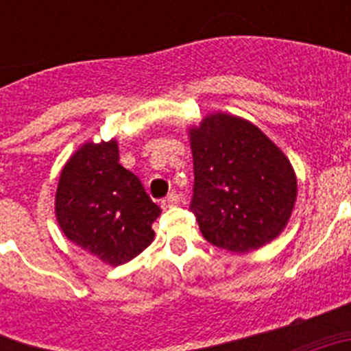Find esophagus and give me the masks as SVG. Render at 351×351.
<instances>
[{"instance_id":"obj_1","label":"esophagus","mask_w":351,"mask_h":351,"mask_svg":"<svg viewBox=\"0 0 351 351\" xmlns=\"http://www.w3.org/2000/svg\"><path fill=\"white\" fill-rule=\"evenodd\" d=\"M178 204H179V195L178 193H169L165 198H163V200H161L160 206L163 207V209H169V207L178 206Z\"/></svg>"}]
</instances>
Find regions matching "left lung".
Listing matches in <instances>:
<instances>
[{
    "mask_svg": "<svg viewBox=\"0 0 351 351\" xmlns=\"http://www.w3.org/2000/svg\"><path fill=\"white\" fill-rule=\"evenodd\" d=\"M193 198L190 209L214 246L247 253L283 232L297 198L290 161L243 117L216 112L190 130Z\"/></svg>",
    "mask_w": 351,
    "mask_h": 351,
    "instance_id": "obj_1",
    "label": "left lung"
}]
</instances>
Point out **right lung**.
I'll list each match as a JSON object with an SVG mask.
<instances>
[{"label":"right lung","instance_id":"add662e5","mask_svg":"<svg viewBox=\"0 0 351 351\" xmlns=\"http://www.w3.org/2000/svg\"><path fill=\"white\" fill-rule=\"evenodd\" d=\"M161 209L119 163L116 141L86 142L63 167L56 218L71 243L108 265L130 262L153 243Z\"/></svg>","mask_w":351,"mask_h":351}]
</instances>
